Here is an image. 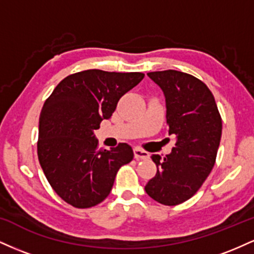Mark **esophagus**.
<instances>
[{
	"label": "esophagus",
	"instance_id": "obj_1",
	"mask_svg": "<svg viewBox=\"0 0 254 254\" xmlns=\"http://www.w3.org/2000/svg\"><path fill=\"white\" fill-rule=\"evenodd\" d=\"M133 155H135L136 160H143V159H147V157L149 156V154H148L147 151L138 149V148H135V149H133Z\"/></svg>",
	"mask_w": 254,
	"mask_h": 254
}]
</instances>
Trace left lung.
Wrapping results in <instances>:
<instances>
[{
	"label": "left lung",
	"mask_w": 254,
	"mask_h": 254,
	"mask_svg": "<svg viewBox=\"0 0 254 254\" xmlns=\"http://www.w3.org/2000/svg\"><path fill=\"white\" fill-rule=\"evenodd\" d=\"M164 90L168 133L177 136L172 153L153 155L157 171L145 185L148 196L164 205L186 202L199 190L216 161L222 119L210 89L183 71L148 72Z\"/></svg>",
	"instance_id": "8db88e82"
}]
</instances>
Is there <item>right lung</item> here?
Here are the masks:
<instances>
[{
	"label": "right lung",
	"instance_id": "right-lung-1",
	"mask_svg": "<svg viewBox=\"0 0 254 254\" xmlns=\"http://www.w3.org/2000/svg\"><path fill=\"white\" fill-rule=\"evenodd\" d=\"M143 77V72L99 69L75 72L63 78L44 103L38 159L54 191L74 208H92L103 202L119 168L133 159L127 143L99 149L94 131Z\"/></svg>",
	"mask_w": 254,
	"mask_h": 254
}]
</instances>
